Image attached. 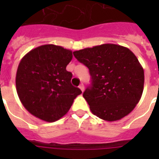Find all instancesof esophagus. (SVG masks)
<instances>
[{
	"mask_svg": "<svg viewBox=\"0 0 159 159\" xmlns=\"http://www.w3.org/2000/svg\"><path fill=\"white\" fill-rule=\"evenodd\" d=\"M79 88H80V89H81V91H82V92H83V91H84V85H83V84H80Z\"/></svg>",
	"mask_w": 159,
	"mask_h": 159,
	"instance_id": "1",
	"label": "esophagus"
}]
</instances>
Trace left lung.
I'll return each mask as SVG.
<instances>
[{
  "instance_id": "left-lung-1",
  "label": "left lung",
  "mask_w": 159,
  "mask_h": 159,
  "mask_svg": "<svg viewBox=\"0 0 159 159\" xmlns=\"http://www.w3.org/2000/svg\"><path fill=\"white\" fill-rule=\"evenodd\" d=\"M73 55L89 68L92 87L83 97L95 116L111 122L133 111L142 97L144 72L132 51L105 43L75 51Z\"/></svg>"
}]
</instances>
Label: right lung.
Returning <instances> with one entry per match:
<instances>
[{"label":"right lung","instance_id":"obj_1","mask_svg":"<svg viewBox=\"0 0 159 159\" xmlns=\"http://www.w3.org/2000/svg\"><path fill=\"white\" fill-rule=\"evenodd\" d=\"M72 58V51L54 44L37 47L22 57L16 72V91L34 116L54 122L67 113L82 93L71 84L72 72L66 70Z\"/></svg>","mask_w":159,"mask_h":159}]
</instances>
